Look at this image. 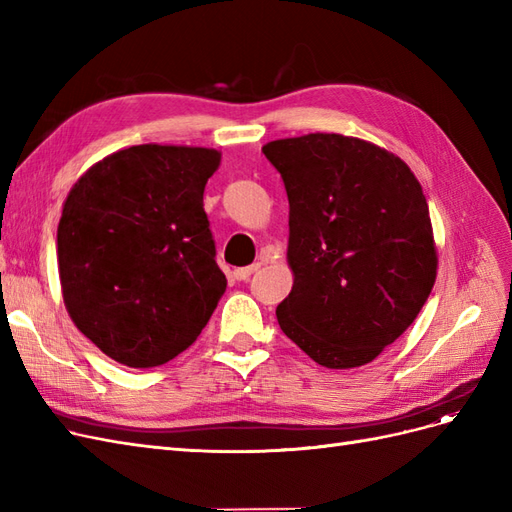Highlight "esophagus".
I'll return each instance as SVG.
<instances>
[{
  "label": "esophagus",
  "mask_w": 512,
  "mask_h": 512,
  "mask_svg": "<svg viewBox=\"0 0 512 512\" xmlns=\"http://www.w3.org/2000/svg\"><path fill=\"white\" fill-rule=\"evenodd\" d=\"M258 271V265H250V267H241V269H235V280H239V282H245V280H250V277L254 275Z\"/></svg>",
  "instance_id": "esophagus-1"
}]
</instances>
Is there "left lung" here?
<instances>
[{"instance_id": "left-lung-1", "label": "left lung", "mask_w": 512, "mask_h": 512, "mask_svg": "<svg viewBox=\"0 0 512 512\" xmlns=\"http://www.w3.org/2000/svg\"><path fill=\"white\" fill-rule=\"evenodd\" d=\"M290 205L294 284L275 314L324 367H359L421 312L438 256L421 183L361 138L307 134L262 147Z\"/></svg>"}]
</instances>
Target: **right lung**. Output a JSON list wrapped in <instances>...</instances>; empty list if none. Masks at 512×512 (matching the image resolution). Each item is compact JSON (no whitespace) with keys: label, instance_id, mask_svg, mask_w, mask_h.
<instances>
[{"label":"right lung","instance_id":"right-lung-1","mask_svg":"<svg viewBox=\"0 0 512 512\" xmlns=\"http://www.w3.org/2000/svg\"><path fill=\"white\" fill-rule=\"evenodd\" d=\"M220 153L136 145L74 183L57 226L64 303L79 331L128 367L188 350L226 292L203 207Z\"/></svg>","mask_w":512,"mask_h":512}]
</instances>
